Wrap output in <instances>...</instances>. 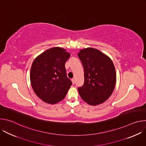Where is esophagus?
Segmentation results:
<instances>
[{"label": "esophagus", "instance_id": "esophagus-1", "mask_svg": "<svg viewBox=\"0 0 146 146\" xmlns=\"http://www.w3.org/2000/svg\"><path fill=\"white\" fill-rule=\"evenodd\" d=\"M72 81L73 84H74V83H75V80H74V78H72Z\"/></svg>", "mask_w": 146, "mask_h": 146}]
</instances>
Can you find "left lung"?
Wrapping results in <instances>:
<instances>
[{"label": "left lung", "instance_id": "8db88e82", "mask_svg": "<svg viewBox=\"0 0 146 146\" xmlns=\"http://www.w3.org/2000/svg\"><path fill=\"white\" fill-rule=\"evenodd\" d=\"M84 70V82L78 87L82 99L96 106L105 102L112 94L116 73L111 59L99 50L87 48L78 54Z\"/></svg>", "mask_w": 146, "mask_h": 146}]
</instances>
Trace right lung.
Returning <instances> with one entry per match:
<instances>
[{
  "label": "right lung",
  "instance_id": "add662e5",
  "mask_svg": "<svg viewBox=\"0 0 146 146\" xmlns=\"http://www.w3.org/2000/svg\"><path fill=\"white\" fill-rule=\"evenodd\" d=\"M70 56L65 49L56 47L46 50L33 62L31 86L36 95L44 102L55 104L65 98L72 84L65 66Z\"/></svg>",
  "mask_w": 146,
  "mask_h": 146
}]
</instances>
